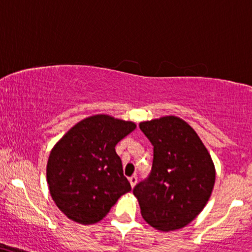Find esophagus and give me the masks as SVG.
<instances>
[{"mask_svg": "<svg viewBox=\"0 0 252 252\" xmlns=\"http://www.w3.org/2000/svg\"><path fill=\"white\" fill-rule=\"evenodd\" d=\"M129 182H130V186L134 188L136 186V183H137V176L134 175L131 176V177H129Z\"/></svg>", "mask_w": 252, "mask_h": 252, "instance_id": "esophagus-1", "label": "esophagus"}]
</instances>
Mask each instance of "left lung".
I'll return each instance as SVG.
<instances>
[{
	"mask_svg": "<svg viewBox=\"0 0 252 252\" xmlns=\"http://www.w3.org/2000/svg\"><path fill=\"white\" fill-rule=\"evenodd\" d=\"M154 147L149 176L132 190L142 217L160 231L195 220L210 198L215 166L195 130L176 116L139 123Z\"/></svg>",
	"mask_w": 252,
	"mask_h": 252,
	"instance_id": "obj_1",
	"label": "left lung"
}]
</instances>
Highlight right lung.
Here are the masks:
<instances>
[{
	"mask_svg": "<svg viewBox=\"0 0 252 252\" xmlns=\"http://www.w3.org/2000/svg\"><path fill=\"white\" fill-rule=\"evenodd\" d=\"M136 124L108 115L72 126L51 150L47 181L54 202L66 217L97 223L123 193L131 190L115 147Z\"/></svg>",
	"mask_w": 252,
	"mask_h": 252,
	"instance_id": "1",
	"label": "right lung"
}]
</instances>
